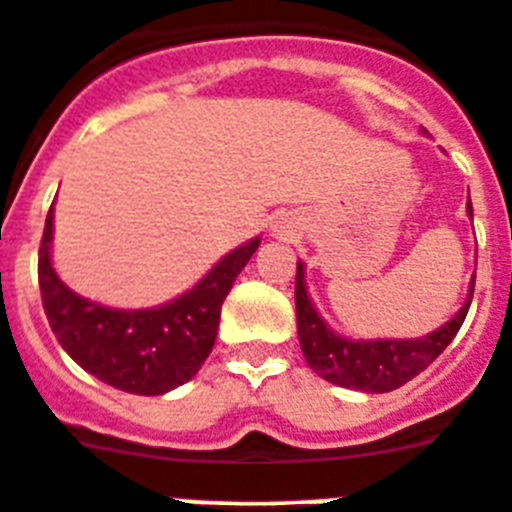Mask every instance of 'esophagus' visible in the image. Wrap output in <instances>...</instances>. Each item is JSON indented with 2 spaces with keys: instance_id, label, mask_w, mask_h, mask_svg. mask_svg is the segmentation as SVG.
Instances as JSON below:
<instances>
[{
  "instance_id": "1",
  "label": "esophagus",
  "mask_w": 512,
  "mask_h": 512,
  "mask_svg": "<svg viewBox=\"0 0 512 512\" xmlns=\"http://www.w3.org/2000/svg\"><path fill=\"white\" fill-rule=\"evenodd\" d=\"M276 233H279V236H289V226H286V223H281V226H276Z\"/></svg>"
}]
</instances>
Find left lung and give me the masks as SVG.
<instances>
[{
	"instance_id": "1",
	"label": "left lung",
	"mask_w": 512,
	"mask_h": 512,
	"mask_svg": "<svg viewBox=\"0 0 512 512\" xmlns=\"http://www.w3.org/2000/svg\"><path fill=\"white\" fill-rule=\"evenodd\" d=\"M467 213L472 216V203H467ZM472 291H475V276H472L470 296L455 319L427 337L354 342L334 334L316 314L304 286V264H296V324H299L301 352L309 367L326 382L362 389V392H392L425 372L445 352L465 321Z\"/></svg>"
}]
</instances>
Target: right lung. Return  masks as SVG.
<instances>
[{
    "label": "right lung",
    "instance_id": "add662e5",
    "mask_svg": "<svg viewBox=\"0 0 512 512\" xmlns=\"http://www.w3.org/2000/svg\"><path fill=\"white\" fill-rule=\"evenodd\" d=\"M52 208L40 246V291L47 321L67 354L105 384L133 394H165L196 372L216 344L223 299L259 248V238L223 256L188 294L158 309L123 311L87 301L50 264Z\"/></svg>",
    "mask_w": 512,
    "mask_h": 512
}]
</instances>
